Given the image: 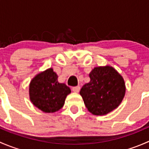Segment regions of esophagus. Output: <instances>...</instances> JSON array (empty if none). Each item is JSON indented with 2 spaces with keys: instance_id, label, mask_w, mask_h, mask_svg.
<instances>
[{
  "instance_id": "1",
  "label": "esophagus",
  "mask_w": 149,
  "mask_h": 149,
  "mask_svg": "<svg viewBox=\"0 0 149 149\" xmlns=\"http://www.w3.org/2000/svg\"><path fill=\"white\" fill-rule=\"evenodd\" d=\"M72 90L73 91H74L75 93H78L79 91H80V86H73L72 88Z\"/></svg>"
}]
</instances>
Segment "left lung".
I'll use <instances>...</instances> for the list:
<instances>
[{
    "label": "left lung",
    "mask_w": 149,
    "mask_h": 149,
    "mask_svg": "<svg viewBox=\"0 0 149 149\" xmlns=\"http://www.w3.org/2000/svg\"><path fill=\"white\" fill-rule=\"evenodd\" d=\"M89 77V83L80 91L87 109L93 115H104L116 109L125 93L123 77L110 66L94 68Z\"/></svg>",
    "instance_id": "obj_1"
}]
</instances>
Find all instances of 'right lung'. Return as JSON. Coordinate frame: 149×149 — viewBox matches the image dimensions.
<instances>
[{
  "mask_svg": "<svg viewBox=\"0 0 149 149\" xmlns=\"http://www.w3.org/2000/svg\"><path fill=\"white\" fill-rule=\"evenodd\" d=\"M70 89L65 84L58 81L52 68L35 76L29 86V96L34 106L45 112H55L63 107Z\"/></svg>",
  "mask_w": 149,
  "mask_h": 149,
  "instance_id": "obj_1",
  "label": "right lung"
}]
</instances>
